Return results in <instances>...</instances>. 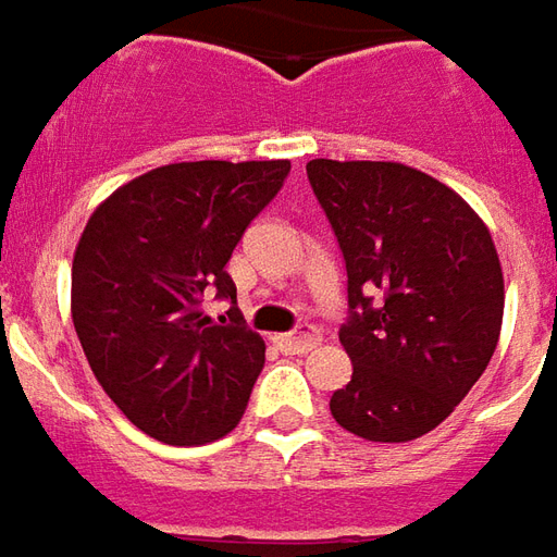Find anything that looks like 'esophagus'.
<instances>
[{"label": "esophagus", "mask_w": 557, "mask_h": 557, "mask_svg": "<svg viewBox=\"0 0 557 557\" xmlns=\"http://www.w3.org/2000/svg\"><path fill=\"white\" fill-rule=\"evenodd\" d=\"M318 345H321V333L314 326H309V323H302L294 333L278 335V348L290 350V354H309Z\"/></svg>", "instance_id": "esophagus-1"}]
</instances>
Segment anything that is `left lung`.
<instances>
[{
    "mask_svg": "<svg viewBox=\"0 0 557 557\" xmlns=\"http://www.w3.org/2000/svg\"><path fill=\"white\" fill-rule=\"evenodd\" d=\"M348 270L338 342L354 374L335 423L401 444L432 432L498 348L504 275L492 234L453 188L396 161L306 164Z\"/></svg>",
    "mask_w": 557,
    "mask_h": 557,
    "instance_id": "left-lung-1",
    "label": "left lung"
}]
</instances>
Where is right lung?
<instances>
[{
    "instance_id": "add662e5",
    "label": "right lung",
    "mask_w": 557,
    "mask_h": 557,
    "mask_svg": "<svg viewBox=\"0 0 557 557\" xmlns=\"http://www.w3.org/2000/svg\"><path fill=\"white\" fill-rule=\"evenodd\" d=\"M290 161H183L116 188L86 222L71 267V318L113 405L156 441L191 447L246 411L267 345L236 302L227 260Z\"/></svg>"
}]
</instances>
